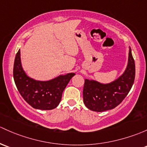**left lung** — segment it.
<instances>
[{
  "label": "left lung",
  "mask_w": 147,
  "mask_h": 147,
  "mask_svg": "<svg viewBox=\"0 0 147 147\" xmlns=\"http://www.w3.org/2000/svg\"><path fill=\"white\" fill-rule=\"evenodd\" d=\"M135 78V64L129 47L128 63L123 75L109 84L84 80L83 101L89 110L102 112L118 106L127 95Z\"/></svg>",
  "instance_id": "8db88e82"
}]
</instances>
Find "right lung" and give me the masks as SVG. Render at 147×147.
<instances>
[{
	"label": "right lung",
	"mask_w": 147,
	"mask_h": 147,
	"mask_svg": "<svg viewBox=\"0 0 147 147\" xmlns=\"http://www.w3.org/2000/svg\"><path fill=\"white\" fill-rule=\"evenodd\" d=\"M75 75L68 73L49 81H37L29 78L22 67L20 50L14 62L13 78L18 90L32 107L40 110L55 109L61 101L62 94L69 80Z\"/></svg>",
	"instance_id": "right-lung-1"
}]
</instances>
